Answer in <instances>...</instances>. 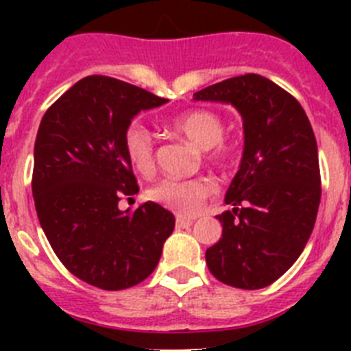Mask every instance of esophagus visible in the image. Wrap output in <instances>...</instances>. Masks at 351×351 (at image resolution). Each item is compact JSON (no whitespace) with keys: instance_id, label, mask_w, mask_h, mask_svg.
Wrapping results in <instances>:
<instances>
[{"instance_id":"esophagus-1","label":"esophagus","mask_w":351,"mask_h":351,"mask_svg":"<svg viewBox=\"0 0 351 351\" xmlns=\"http://www.w3.org/2000/svg\"><path fill=\"white\" fill-rule=\"evenodd\" d=\"M191 223H193L191 219L181 218V216H178V219H176V226H178V228H186V226H190Z\"/></svg>"}]
</instances>
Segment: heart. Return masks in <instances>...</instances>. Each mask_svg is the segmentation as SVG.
Masks as SVG:
<instances>
[{
    "instance_id": "1",
    "label": "heart",
    "mask_w": 351,
    "mask_h": 351,
    "mask_svg": "<svg viewBox=\"0 0 351 351\" xmlns=\"http://www.w3.org/2000/svg\"><path fill=\"white\" fill-rule=\"evenodd\" d=\"M173 132L191 142L197 149L206 151L207 161L216 167H228L235 158L234 145L223 142L225 121L219 114L207 108H195L179 114L170 121ZM130 165L142 176L154 170V142L151 133L142 125H132L123 138ZM214 186L209 179H161L149 190V198L167 207L179 216H193L202 209L204 202L213 193Z\"/></svg>"
}]
</instances>
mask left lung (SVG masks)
I'll return each mask as SVG.
<instances>
[{
    "instance_id": "8db88e82",
    "label": "left lung",
    "mask_w": 351,
    "mask_h": 351,
    "mask_svg": "<svg viewBox=\"0 0 351 351\" xmlns=\"http://www.w3.org/2000/svg\"><path fill=\"white\" fill-rule=\"evenodd\" d=\"M234 105L244 151L219 214L221 239L206 251L216 280L243 290L269 287L295 263L320 206V165L311 123L299 101L256 73L232 77L193 95Z\"/></svg>"
}]
</instances>
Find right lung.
I'll list each match as a JSON object with an SVG mask.
<instances>
[{"label": "right lung", "mask_w": 351, "mask_h": 351, "mask_svg": "<svg viewBox=\"0 0 351 351\" xmlns=\"http://www.w3.org/2000/svg\"><path fill=\"white\" fill-rule=\"evenodd\" d=\"M169 100L105 75L84 77L49 107L35 142L33 198L64 267L101 290H125L156 269L176 218L154 202L117 207L138 191L125 132Z\"/></svg>", "instance_id": "1"}]
</instances>
